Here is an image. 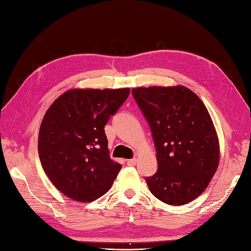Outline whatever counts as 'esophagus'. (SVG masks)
I'll return each instance as SVG.
<instances>
[{
	"instance_id": "34e87169",
	"label": "esophagus",
	"mask_w": 251,
	"mask_h": 251,
	"mask_svg": "<svg viewBox=\"0 0 251 251\" xmlns=\"http://www.w3.org/2000/svg\"><path fill=\"white\" fill-rule=\"evenodd\" d=\"M136 162H137L136 158H133V159H127V160H126V165L134 166V165H136Z\"/></svg>"
}]
</instances>
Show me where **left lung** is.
Masks as SVG:
<instances>
[{"mask_svg":"<svg viewBox=\"0 0 251 251\" xmlns=\"http://www.w3.org/2000/svg\"><path fill=\"white\" fill-rule=\"evenodd\" d=\"M151 126L158 170L146 177L152 195L182 206L201 195L216 173L220 144L202 100L183 85L132 89Z\"/></svg>","mask_w":251,"mask_h":251,"instance_id":"1","label":"left lung"}]
</instances>
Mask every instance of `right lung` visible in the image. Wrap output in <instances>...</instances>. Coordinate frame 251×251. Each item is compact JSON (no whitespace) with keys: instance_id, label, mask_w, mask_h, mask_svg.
<instances>
[{"instance_id":"obj_1","label":"right lung","mask_w":251,"mask_h":251,"mask_svg":"<svg viewBox=\"0 0 251 251\" xmlns=\"http://www.w3.org/2000/svg\"><path fill=\"white\" fill-rule=\"evenodd\" d=\"M129 94V88L71 89L45 112L39 157L50 182L65 196L90 202L111 187L121 165L109 156L104 127Z\"/></svg>"}]
</instances>
